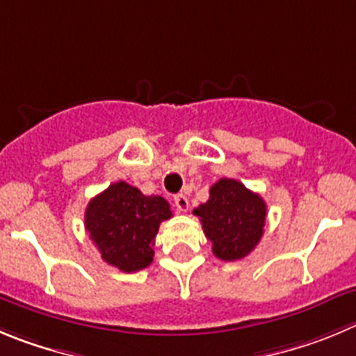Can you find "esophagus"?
I'll use <instances>...</instances> for the list:
<instances>
[{
  "label": "esophagus",
  "mask_w": 356,
  "mask_h": 356,
  "mask_svg": "<svg viewBox=\"0 0 356 356\" xmlns=\"http://www.w3.org/2000/svg\"><path fill=\"white\" fill-rule=\"evenodd\" d=\"M174 205H175V209H177L179 212H186L189 209L188 197H186V195H182V193L175 195V197H174Z\"/></svg>",
  "instance_id": "obj_1"
}]
</instances>
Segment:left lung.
<instances>
[{
	"mask_svg": "<svg viewBox=\"0 0 356 356\" xmlns=\"http://www.w3.org/2000/svg\"><path fill=\"white\" fill-rule=\"evenodd\" d=\"M212 242V253L225 261L248 257L264 235L267 205L264 198L235 179H219L209 200L193 211Z\"/></svg>",
	"mask_w": 356,
	"mask_h": 356,
	"instance_id": "8db88e82",
	"label": "left lung"
}]
</instances>
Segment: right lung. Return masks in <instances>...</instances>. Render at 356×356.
<instances>
[{
    "mask_svg": "<svg viewBox=\"0 0 356 356\" xmlns=\"http://www.w3.org/2000/svg\"><path fill=\"white\" fill-rule=\"evenodd\" d=\"M170 218L165 198L145 197L138 188L119 181L89 202L84 225L103 261L122 272H137L152 264L159 223Z\"/></svg>",
    "mask_w": 356,
    "mask_h": 356,
    "instance_id": "1",
    "label": "right lung"
}]
</instances>
